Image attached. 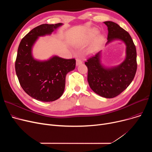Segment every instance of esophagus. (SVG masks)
Masks as SVG:
<instances>
[{"mask_svg": "<svg viewBox=\"0 0 152 152\" xmlns=\"http://www.w3.org/2000/svg\"><path fill=\"white\" fill-rule=\"evenodd\" d=\"M76 60V65L77 66L81 65V64H82V63H83L82 61L80 59H79V58H77Z\"/></svg>", "mask_w": 152, "mask_h": 152, "instance_id": "1", "label": "esophagus"}]
</instances>
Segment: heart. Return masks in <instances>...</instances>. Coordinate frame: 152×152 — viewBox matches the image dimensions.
Here are the masks:
<instances>
[{"label": "heart", "instance_id": "obj_1", "mask_svg": "<svg viewBox=\"0 0 152 152\" xmlns=\"http://www.w3.org/2000/svg\"><path fill=\"white\" fill-rule=\"evenodd\" d=\"M97 33H98V31L97 29H92L90 30L88 33H87V34L86 35L84 39V41H83V44H86L89 43L92 40L93 38L95 36H96V34ZM103 36L97 35V36H96L94 39H93V41L89 48V52L90 53H93V52L96 51L99 48V47L100 46V45L103 42Z\"/></svg>", "mask_w": 152, "mask_h": 152}]
</instances>
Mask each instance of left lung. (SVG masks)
<instances>
[{
    "mask_svg": "<svg viewBox=\"0 0 152 152\" xmlns=\"http://www.w3.org/2000/svg\"><path fill=\"white\" fill-rule=\"evenodd\" d=\"M108 27V41H123L126 45V58L119 65L106 66L101 63L102 51L85 62L88 68L87 81L91 89L103 97L111 99L123 92L132 81L137 71L136 48L126 31L112 21L103 22Z\"/></svg>",
    "mask_w": 152,
    "mask_h": 152,
    "instance_id": "left-lung-1",
    "label": "left lung"
}]
</instances>
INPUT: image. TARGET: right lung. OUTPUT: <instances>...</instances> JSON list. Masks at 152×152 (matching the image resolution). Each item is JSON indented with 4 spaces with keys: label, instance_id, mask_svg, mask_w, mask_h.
Here are the masks:
<instances>
[{
    "label": "right lung",
    "instance_id": "add662e5",
    "mask_svg": "<svg viewBox=\"0 0 152 152\" xmlns=\"http://www.w3.org/2000/svg\"><path fill=\"white\" fill-rule=\"evenodd\" d=\"M63 25L43 24L34 29L21 41L15 61V71L20 84L30 97L45 102L59 99L65 87V78L75 69V59H65L53 55L47 60L33 57V47L39 37L50 35Z\"/></svg>",
    "mask_w": 152,
    "mask_h": 152
}]
</instances>
